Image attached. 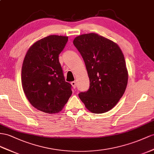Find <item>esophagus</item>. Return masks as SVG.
Listing matches in <instances>:
<instances>
[{
	"mask_svg": "<svg viewBox=\"0 0 154 154\" xmlns=\"http://www.w3.org/2000/svg\"><path fill=\"white\" fill-rule=\"evenodd\" d=\"M71 84H72V86L73 87V88H75L76 86H77V83H76V82H75V81H73V82H71Z\"/></svg>",
	"mask_w": 154,
	"mask_h": 154,
	"instance_id": "obj_1",
	"label": "esophagus"
}]
</instances>
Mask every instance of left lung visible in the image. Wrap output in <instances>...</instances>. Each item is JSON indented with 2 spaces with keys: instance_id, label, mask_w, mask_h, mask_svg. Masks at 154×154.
<instances>
[{
  "instance_id": "8db88e82",
  "label": "left lung",
  "mask_w": 154,
  "mask_h": 154,
  "mask_svg": "<svg viewBox=\"0 0 154 154\" xmlns=\"http://www.w3.org/2000/svg\"><path fill=\"white\" fill-rule=\"evenodd\" d=\"M81 54L90 79L87 92L79 94L86 108L101 114L112 109L127 87L128 72L124 54L116 43L96 33L73 39Z\"/></svg>"
}]
</instances>
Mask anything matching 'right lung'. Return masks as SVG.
Masks as SVG:
<instances>
[{
  "instance_id": "obj_1",
  "label": "right lung",
  "mask_w": 154,
  "mask_h": 154,
  "mask_svg": "<svg viewBox=\"0 0 154 154\" xmlns=\"http://www.w3.org/2000/svg\"><path fill=\"white\" fill-rule=\"evenodd\" d=\"M68 40V36L58 35L39 39L29 47L23 60V91L29 103L43 112H60L72 94L58 60Z\"/></svg>"
}]
</instances>
